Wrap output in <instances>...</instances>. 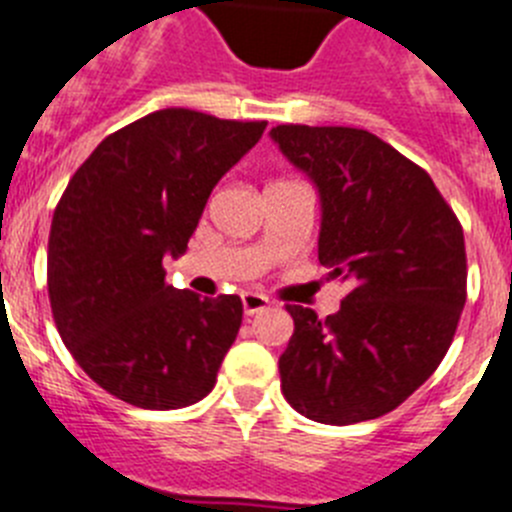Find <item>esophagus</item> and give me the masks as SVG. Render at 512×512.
Masks as SVG:
<instances>
[{"label": "esophagus", "mask_w": 512, "mask_h": 512, "mask_svg": "<svg viewBox=\"0 0 512 512\" xmlns=\"http://www.w3.org/2000/svg\"><path fill=\"white\" fill-rule=\"evenodd\" d=\"M242 308H245L247 316H252V313L270 308V298L262 296V293H242Z\"/></svg>", "instance_id": "obj_1"}]
</instances>
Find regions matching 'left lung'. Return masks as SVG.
<instances>
[{
  "label": "left lung",
  "mask_w": 512,
  "mask_h": 512,
  "mask_svg": "<svg viewBox=\"0 0 512 512\" xmlns=\"http://www.w3.org/2000/svg\"><path fill=\"white\" fill-rule=\"evenodd\" d=\"M270 135L319 186V262L349 285L326 319L285 306L280 388L311 421L380 418L449 352L467 301L462 224L426 170L372 132L278 124Z\"/></svg>",
  "instance_id": "left-lung-1"
}]
</instances>
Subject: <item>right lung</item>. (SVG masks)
<instances>
[{
    "label": "right lung",
    "mask_w": 512,
    "mask_h": 512,
    "mask_svg": "<svg viewBox=\"0 0 512 512\" xmlns=\"http://www.w3.org/2000/svg\"><path fill=\"white\" fill-rule=\"evenodd\" d=\"M267 122L170 107L99 142L53 211L48 296L63 344L124 403L173 411L211 393L242 324L239 296L165 283L219 178Z\"/></svg>",
    "instance_id": "right-lung-1"
}]
</instances>
